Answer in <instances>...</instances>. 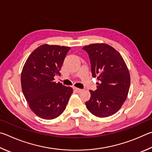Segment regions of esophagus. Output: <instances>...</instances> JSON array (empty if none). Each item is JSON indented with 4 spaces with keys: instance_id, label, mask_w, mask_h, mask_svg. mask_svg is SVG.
Instances as JSON below:
<instances>
[{
    "instance_id": "obj_1",
    "label": "esophagus",
    "mask_w": 152,
    "mask_h": 152,
    "mask_svg": "<svg viewBox=\"0 0 152 152\" xmlns=\"http://www.w3.org/2000/svg\"><path fill=\"white\" fill-rule=\"evenodd\" d=\"M74 90H75V91L76 92H77V93H80V92H81L82 91H83V90H82L81 89L77 88V87H75V88H74Z\"/></svg>"
}]
</instances>
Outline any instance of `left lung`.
Returning <instances> with one entry per match:
<instances>
[{
  "label": "left lung",
  "mask_w": 152,
  "mask_h": 152,
  "mask_svg": "<svg viewBox=\"0 0 152 152\" xmlns=\"http://www.w3.org/2000/svg\"><path fill=\"white\" fill-rule=\"evenodd\" d=\"M89 54L93 77H97L96 91H90L86 103L90 112L106 118L119 110L126 100L130 75L126 62L118 50L105 43H94L82 48Z\"/></svg>",
  "instance_id": "left-lung-1"
}]
</instances>
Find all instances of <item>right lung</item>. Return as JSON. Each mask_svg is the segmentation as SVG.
<instances>
[{
    "label": "right lung",
    "mask_w": 152,
    "mask_h": 152,
    "mask_svg": "<svg viewBox=\"0 0 152 152\" xmlns=\"http://www.w3.org/2000/svg\"><path fill=\"white\" fill-rule=\"evenodd\" d=\"M71 47L44 44L32 52L21 72L23 93L31 110L44 119H53L65 110L73 89L56 83Z\"/></svg>",
    "instance_id": "right-lung-1"
}]
</instances>
